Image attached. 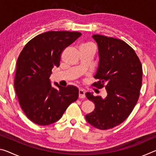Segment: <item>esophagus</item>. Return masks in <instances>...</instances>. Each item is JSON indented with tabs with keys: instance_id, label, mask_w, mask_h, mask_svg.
Masks as SVG:
<instances>
[{
	"instance_id": "34e87169",
	"label": "esophagus",
	"mask_w": 156,
	"mask_h": 156,
	"mask_svg": "<svg viewBox=\"0 0 156 156\" xmlns=\"http://www.w3.org/2000/svg\"><path fill=\"white\" fill-rule=\"evenodd\" d=\"M78 94H79V98H85V92H84L83 89H79Z\"/></svg>"
}]
</instances>
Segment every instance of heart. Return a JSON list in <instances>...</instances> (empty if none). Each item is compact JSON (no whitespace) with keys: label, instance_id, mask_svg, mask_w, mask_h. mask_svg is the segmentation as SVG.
I'll return each instance as SVG.
<instances>
[{"label":"heart","instance_id":"obj_1","mask_svg":"<svg viewBox=\"0 0 156 156\" xmlns=\"http://www.w3.org/2000/svg\"><path fill=\"white\" fill-rule=\"evenodd\" d=\"M83 45H88V46H91L90 44H83Z\"/></svg>","mask_w":156,"mask_h":156}]
</instances>
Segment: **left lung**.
Returning <instances> with one entry per match:
<instances>
[{
  "label": "left lung",
  "mask_w": 156,
  "mask_h": 156,
  "mask_svg": "<svg viewBox=\"0 0 156 156\" xmlns=\"http://www.w3.org/2000/svg\"><path fill=\"white\" fill-rule=\"evenodd\" d=\"M98 48L99 63L94 84L105 87V98L87 92L95 109L86 115L87 122L101 130L112 129L124 122L138 102L142 87V68L136 52L123 41L94 34Z\"/></svg>",
  "instance_id": "8db88e82"
}]
</instances>
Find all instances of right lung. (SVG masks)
I'll return each mask as SVG.
<instances>
[{
    "mask_svg": "<svg viewBox=\"0 0 156 156\" xmlns=\"http://www.w3.org/2000/svg\"><path fill=\"white\" fill-rule=\"evenodd\" d=\"M76 31H47L26 44L16 62V94L27 117L38 125H48L60 120L70 104L77 100L78 89L63 87L49 77L54 67L60 66V55L81 36Z\"/></svg>",
    "mask_w": 156,
    "mask_h": 156,
    "instance_id": "add662e5",
    "label": "right lung"
}]
</instances>
